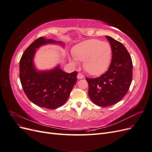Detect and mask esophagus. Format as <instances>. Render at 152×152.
Returning a JSON list of instances; mask_svg holds the SVG:
<instances>
[{
  "instance_id": "obj_1",
  "label": "esophagus",
  "mask_w": 152,
  "mask_h": 152,
  "mask_svg": "<svg viewBox=\"0 0 152 152\" xmlns=\"http://www.w3.org/2000/svg\"><path fill=\"white\" fill-rule=\"evenodd\" d=\"M82 78H84V75L82 74V73H78L77 74V79H81Z\"/></svg>"
}]
</instances>
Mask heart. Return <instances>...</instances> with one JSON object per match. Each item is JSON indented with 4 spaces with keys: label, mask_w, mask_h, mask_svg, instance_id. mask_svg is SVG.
Segmentation results:
<instances>
[{
    "label": "heart",
    "mask_w": 152,
    "mask_h": 152,
    "mask_svg": "<svg viewBox=\"0 0 152 152\" xmlns=\"http://www.w3.org/2000/svg\"><path fill=\"white\" fill-rule=\"evenodd\" d=\"M75 58H70L74 65L84 61L85 70L91 75H98L108 68L112 58V48L109 43L98 39H89L77 44L73 50Z\"/></svg>",
    "instance_id": "1"
}]
</instances>
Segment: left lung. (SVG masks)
<instances>
[{
	"instance_id": "1",
	"label": "left lung",
	"mask_w": 152,
	"mask_h": 152,
	"mask_svg": "<svg viewBox=\"0 0 152 152\" xmlns=\"http://www.w3.org/2000/svg\"><path fill=\"white\" fill-rule=\"evenodd\" d=\"M105 37L112 50L110 66L99 77L86 78L91 100L103 107L120 102L127 94L132 79V62L127 50L120 42L111 37Z\"/></svg>"
}]
</instances>
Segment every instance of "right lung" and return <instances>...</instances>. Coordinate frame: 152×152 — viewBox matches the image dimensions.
<instances>
[{
  "mask_svg": "<svg viewBox=\"0 0 152 152\" xmlns=\"http://www.w3.org/2000/svg\"><path fill=\"white\" fill-rule=\"evenodd\" d=\"M48 44H64L60 41L36 39L25 50L20 61V79L26 96L40 107L55 109L65 103L77 82V72L68 73L59 65L50 70L39 71L34 66V58L37 49Z\"/></svg>",
  "mask_w": 152,
  "mask_h": 152,
  "instance_id": "right-lung-1",
  "label": "right lung"
}]
</instances>
